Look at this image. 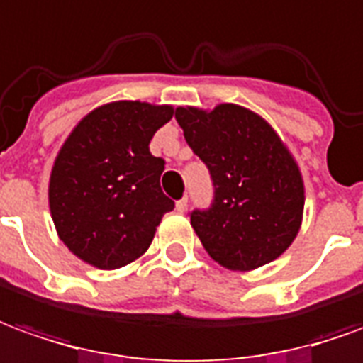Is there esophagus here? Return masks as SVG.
Masks as SVG:
<instances>
[{
  "mask_svg": "<svg viewBox=\"0 0 363 363\" xmlns=\"http://www.w3.org/2000/svg\"><path fill=\"white\" fill-rule=\"evenodd\" d=\"M176 209L179 211V213H184V211L187 209V195H184L182 199H177V201H176Z\"/></svg>",
  "mask_w": 363,
  "mask_h": 363,
  "instance_id": "1",
  "label": "esophagus"
}]
</instances>
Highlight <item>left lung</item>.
Here are the masks:
<instances>
[{"label": "left lung", "mask_w": 363, "mask_h": 363, "mask_svg": "<svg viewBox=\"0 0 363 363\" xmlns=\"http://www.w3.org/2000/svg\"><path fill=\"white\" fill-rule=\"evenodd\" d=\"M176 119L213 182L209 207L189 213L211 258L246 272L281 256L299 233L305 191L276 130L233 104L177 107Z\"/></svg>", "instance_id": "left-lung-1"}]
</instances>
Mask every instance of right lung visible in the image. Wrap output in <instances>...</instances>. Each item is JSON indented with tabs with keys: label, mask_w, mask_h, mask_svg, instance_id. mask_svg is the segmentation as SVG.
<instances>
[{
	"label": "right lung",
	"mask_w": 363,
	"mask_h": 363,
	"mask_svg": "<svg viewBox=\"0 0 363 363\" xmlns=\"http://www.w3.org/2000/svg\"><path fill=\"white\" fill-rule=\"evenodd\" d=\"M172 115L169 105L115 101L84 117L64 143L48 203L60 240L79 259L117 269L148 250L174 209L160 187L166 162L148 148Z\"/></svg>",
	"instance_id": "1"
}]
</instances>
